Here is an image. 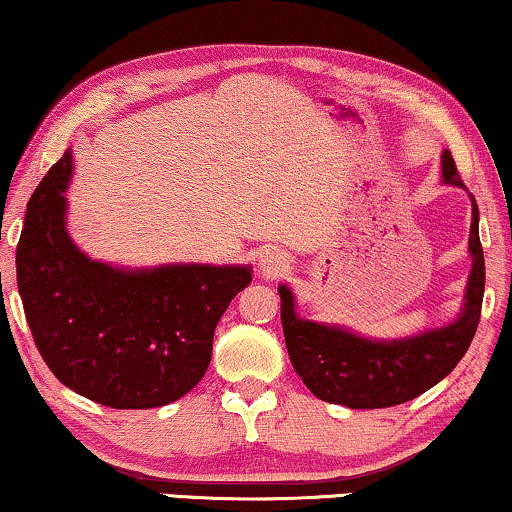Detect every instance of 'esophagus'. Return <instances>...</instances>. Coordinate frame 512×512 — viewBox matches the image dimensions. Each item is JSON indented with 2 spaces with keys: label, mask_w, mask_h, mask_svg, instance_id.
<instances>
[{
  "label": "esophagus",
  "mask_w": 512,
  "mask_h": 512,
  "mask_svg": "<svg viewBox=\"0 0 512 512\" xmlns=\"http://www.w3.org/2000/svg\"><path fill=\"white\" fill-rule=\"evenodd\" d=\"M287 269H289L287 257L278 253V250H273V253H266L262 259H259V273H262L264 278H278Z\"/></svg>",
  "instance_id": "34e87169"
}]
</instances>
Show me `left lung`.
<instances>
[{"instance_id": "1", "label": "left lung", "mask_w": 512, "mask_h": 512, "mask_svg": "<svg viewBox=\"0 0 512 512\" xmlns=\"http://www.w3.org/2000/svg\"><path fill=\"white\" fill-rule=\"evenodd\" d=\"M441 179L464 188L451 151L441 154ZM471 200V271L462 308L451 324L407 338H365L340 324L303 319L289 285H278L280 319L289 361L312 395L349 409H381L409 402L439 384L474 340L485 292V259L478 236V204Z\"/></svg>"}]
</instances>
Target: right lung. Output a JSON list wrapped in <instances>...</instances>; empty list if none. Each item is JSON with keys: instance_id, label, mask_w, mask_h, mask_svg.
<instances>
[{"instance_id": "add662e5", "label": "right lung", "mask_w": 512, "mask_h": 512, "mask_svg": "<svg viewBox=\"0 0 512 512\" xmlns=\"http://www.w3.org/2000/svg\"><path fill=\"white\" fill-rule=\"evenodd\" d=\"M68 149L27 204L15 250L34 342L61 384L112 409H154L204 377L213 331L253 280L250 264L117 266L91 259L66 230Z\"/></svg>"}]
</instances>
